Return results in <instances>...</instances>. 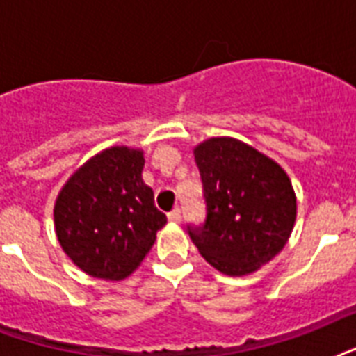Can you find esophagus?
<instances>
[{"mask_svg": "<svg viewBox=\"0 0 356 356\" xmlns=\"http://www.w3.org/2000/svg\"><path fill=\"white\" fill-rule=\"evenodd\" d=\"M181 209H173L172 212H168V220H170V222H173V223H179L181 222Z\"/></svg>", "mask_w": 356, "mask_h": 356, "instance_id": "1", "label": "esophagus"}]
</instances>
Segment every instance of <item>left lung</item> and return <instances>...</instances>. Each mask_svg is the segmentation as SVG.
I'll return each instance as SVG.
<instances>
[{"mask_svg":"<svg viewBox=\"0 0 356 356\" xmlns=\"http://www.w3.org/2000/svg\"><path fill=\"white\" fill-rule=\"evenodd\" d=\"M205 222L186 225L201 257L227 275L270 262L296 222L292 183L277 162L234 138H211L194 149Z\"/></svg>","mask_w":356,"mask_h":356,"instance_id":"obj_1","label":"left lung"}]
</instances>
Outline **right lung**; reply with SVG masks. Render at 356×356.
<instances>
[{
    "label": "right lung",
    "instance_id": "right-lung-1",
    "mask_svg": "<svg viewBox=\"0 0 356 356\" xmlns=\"http://www.w3.org/2000/svg\"><path fill=\"white\" fill-rule=\"evenodd\" d=\"M142 170V151L111 147L81 166L58 194V242L88 275L108 281L127 277L164 227L166 214L155 207Z\"/></svg>",
    "mask_w": 356,
    "mask_h": 356
}]
</instances>
